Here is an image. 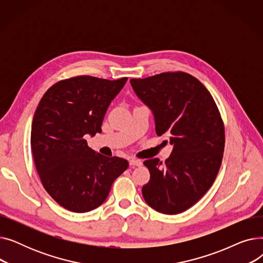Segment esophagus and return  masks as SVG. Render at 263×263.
I'll return each instance as SVG.
<instances>
[{
    "mask_svg": "<svg viewBox=\"0 0 263 263\" xmlns=\"http://www.w3.org/2000/svg\"><path fill=\"white\" fill-rule=\"evenodd\" d=\"M129 163H130L131 166H141L143 162L141 160H137V159H131L129 161Z\"/></svg>",
    "mask_w": 263,
    "mask_h": 263,
    "instance_id": "esophagus-1",
    "label": "esophagus"
}]
</instances>
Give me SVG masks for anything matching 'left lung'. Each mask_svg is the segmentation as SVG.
<instances>
[{
    "instance_id": "8db88e82",
    "label": "left lung",
    "mask_w": 263,
    "mask_h": 263,
    "mask_svg": "<svg viewBox=\"0 0 263 263\" xmlns=\"http://www.w3.org/2000/svg\"><path fill=\"white\" fill-rule=\"evenodd\" d=\"M136 96L151 109L156 132L167 133L174 146L168 159L144 162L150 180L145 201L163 214L181 213L213 184L225 147L224 123L211 93L185 72H164L131 79Z\"/></svg>"
}]
</instances>
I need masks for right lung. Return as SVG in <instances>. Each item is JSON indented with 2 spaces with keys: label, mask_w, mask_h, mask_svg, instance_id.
Segmentation results:
<instances>
[{
  "label": "right lung",
  "mask_w": 263,
  "mask_h": 263,
  "mask_svg": "<svg viewBox=\"0 0 263 263\" xmlns=\"http://www.w3.org/2000/svg\"><path fill=\"white\" fill-rule=\"evenodd\" d=\"M127 80L80 76L60 81L35 110L31 147L37 173L48 194L69 211L98 208L129 166L122 158L96 153L84 139L101 133L107 107Z\"/></svg>",
  "instance_id": "right-lung-1"
}]
</instances>
